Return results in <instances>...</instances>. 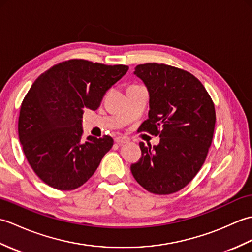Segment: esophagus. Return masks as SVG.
Instances as JSON below:
<instances>
[{"label":"esophagus","instance_id":"34e87169","mask_svg":"<svg viewBox=\"0 0 252 252\" xmlns=\"http://www.w3.org/2000/svg\"><path fill=\"white\" fill-rule=\"evenodd\" d=\"M115 142H116L117 144H119V145H122V144H126V143L129 142V140H127L126 137L118 136V137H116V138H115Z\"/></svg>","mask_w":252,"mask_h":252}]
</instances>
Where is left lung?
<instances>
[{
    "mask_svg": "<svg viewBox=\"0 0 252 252\" xmlns=\"http://www.w3.org/2000/svg\"><path fill=\"white\" fill-rule=\"evenodd\" d=\"M134 74L149 93L148 119L140 130L159 135L160 142L154 147L140 143L142 157L131 172L153 194H172L189 184L205 162L215 132V104L199 80L183 69L143 63Z\"/></svg>",
    "mask_w": 252,
    "mask_h": 252,
    "instance_id": "obj_1",
    "label": "left lung"
}]
</instances>
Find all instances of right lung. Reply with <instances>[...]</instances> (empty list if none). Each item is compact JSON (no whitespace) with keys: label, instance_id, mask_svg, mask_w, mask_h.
Instances as JSON below:
<instances>
[{"label":"right lung","instance_id":"right-lung-1","mask_svg":"<svg viewBox=\"0 0 252 252\" xmlns=\"http://www.w3.org/2000/svg\"><path fill=\"white\" fill-rule=\"evenodd\" d=\"M129 67L85 60L57 63L31 85L21 103L18 135L25 156L45 184L60 190L83 185L114 145L108 135L82 140L85 109H97Z\"/></svg>","mask_w":252,"mask_h":252}]
</instances>
